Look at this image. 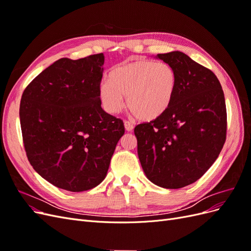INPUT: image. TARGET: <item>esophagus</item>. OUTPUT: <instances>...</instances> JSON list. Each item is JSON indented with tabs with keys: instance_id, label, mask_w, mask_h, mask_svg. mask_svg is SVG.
I'll return each instance as SVG.
<instances>
[{
	"instance_id": "1",
	"label": "esophagus",
	"mask_w": 251,
	"mask_h": 251,
	"mask_svg": "<svg viewBox=\"0 0 251 251\" xmlns=\"http://www.w3.org/2000/svg\"><path fill=\"white\" fill-rule=\"evenodd\" d=\"M125 127H126V130L127 132H132L133 128H134V126H133V124L131 123V121L126 120V121H125Z\"/></svg>"
}]
</instances>
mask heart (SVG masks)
I'll return each instance as SVG.
<instances>
[{
  "mask_svg": "<svg viewBox=\"0 0 251 251\" xmlns=\"http://www.w3.org/2000/svg\"><path fill=\"white\" fill-rule=\"evenodd\" d=\"M178 87V74L168 63L154 60H126L111 68L109 80L100 87L103 108L117 113L125 104L139 119L151 121L161 117L173 103Z\"/></svg>",
  "mask_w": 251,
  "mask_h": 251,
  "instance_id": "obj_1",
  "label": "heart"
}]
</instances>
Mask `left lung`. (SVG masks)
I'll list each match as a JSON object with an SVG mask.
<instances>
[{
  "label": "left lung",
  "mask_w": 251,
  "mask_h": 251,
  "mask_svg": "<svg viewBox=\"0 0 251 251\" xmlns=\"http://www.w3.org/2000/svg\"><path fill=\"white\" fill-rule=\"evenodd\" d=\"M178 74L171 108L156 120L136 126L138 157L154 184L176 189L200 179L226 140L224 93L214 72L183 52L158 54Z\"/></svg>",
  "instance_id": "left-lung-1"
}]
</instances>
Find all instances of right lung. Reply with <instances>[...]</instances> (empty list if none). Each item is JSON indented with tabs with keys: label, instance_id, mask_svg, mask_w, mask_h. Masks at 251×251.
<instances>
[{
	"label": "right lung",
	"instance_id": "1",
	"mask_svg": "<svg viewBox=\"0 0 251 251\" xmlns=\"http://www.w3.org/2000/svg\"><path fill=\"white\" fill-rule=\"evenodd\" d=\"M103 53L60 58L29 83L20 121L27 158L51 184L79 193L107 176L124 121L101 109Z\"/></svg>",
	"mask_w": 251,
	"mask_h": 251
}]
</instances>
